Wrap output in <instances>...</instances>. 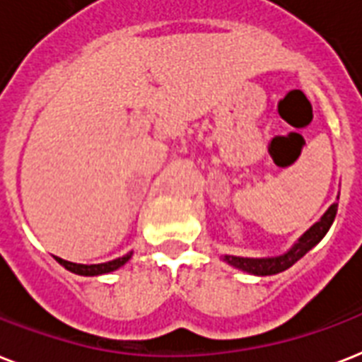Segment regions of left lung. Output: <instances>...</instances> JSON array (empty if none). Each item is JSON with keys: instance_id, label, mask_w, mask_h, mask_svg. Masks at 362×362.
<instances>
[{"instance_id": "left-lung-1", "label": "left lung", "mask_w": 362, "mask_h": 362, "mask_svg": "<svg viewBox=\"0 0 362 362\" xmlns=\"http://www.w3.org/2000/svg\"><path fill=\"white\" fill-rule=\"evenodd\" d=\"M337 210H339V202H333L329 206V210L322 216V219L318 223H314L313 227L308 228L303 236L299 238L298 243H293V247L284 252V255H279V257L272 258H243L225 255L223 260L230 264V266L238 267V269H242V272H247L251 275H260V277L284 272V269H288V267L298 262L299 258L305 257L327 234V230L331 228V225L334 221Z\"/></svg>"}]
</instances>
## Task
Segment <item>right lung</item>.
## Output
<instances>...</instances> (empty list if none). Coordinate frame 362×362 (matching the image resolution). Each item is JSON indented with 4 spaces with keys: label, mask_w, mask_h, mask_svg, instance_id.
Wrapping results in <instances>:
<instances>
[{
    "label": "right lung",
    "mask_w": 362,
    "mask_h": 362,
    "mask_svg": "<svg viewBox=\"0 0 362 362\" xmlns=\"http://www.w3.org/2000/svg\"><path fill=\"white\" fill-rule=\"evenodd\" d=\"M132 258V252H128V255H124V257L120 258H115V260H111V262H104V264H90V266H87V264H74V262H69V260H63V258L55 257V260H57L59 264L63 267H66L69 272L76 273V275H83V277H95V275H102V273H110V272H115V269H119L120 266H124L128 260Z\"/></svg>",
    "instance_id": "obj_1"
}]
</instances>
